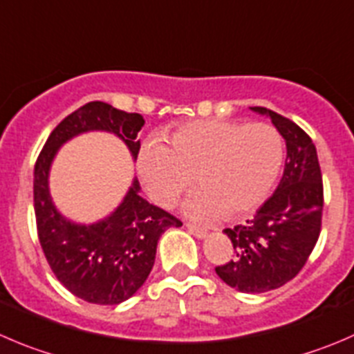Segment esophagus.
I'll use <instances>...</instances> for the list:
<instances>
[{
	"label": "esophagus",
	"mask_w": 354,
	"mask_h": 354,
	"mask_svg": "<svg viewBox=\"0 0 354 354\" xmlns=\"http://www.w3.org/2000/svg\"><path fill=\"white\" fill-rule=\"evenodd\" d=\"M187 230L192 233V235L197 236V239H205V236H207V230L198 228V226L195 225H187Z\"/></svg>",
	"instance_id": "obj_1"
}]
</instances>
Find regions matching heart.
Instances as JSON below:
<instances>
[{
	"mask_svg": "<svg viewBox=\"0 0 354 354\" xmlns=\"http://www.w3.org/2000/svg\"><path fill=\"white\" fill-rule=\"evenodd\" d=\"M283 162V142L264 122H187L171 133L169 147L147 140L138 152V173L150 197L171 207L194 183L198 190L185 202L197 219L239 218L264 202Z\"/></svg>",
	"mask_w": 354,
	"mask_h": 354,
	"instance_id": "b5f03b06",
	"label": "heart"
}]
</instances>
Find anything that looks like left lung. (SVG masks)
Instances as JSON below:
<instances>
[{"mask_svg": "<svg viewBox=\"0 0 354 354\" xmlns=\"http://www.w3.org/2000/svg\"><path fill=\"white\" fill-rule=\"evenodd\" d=\"M250 111L272 119L286 140L283 176L275 194L245 225L226 228L235 256L216 273L226 286L247 294L279 289L292 280L310 257L322 228L324 185L317 149L290 119L264 107Z\"/></svg>", "mask_w": 354, "mask_h": 354, "instance_id": "left-lung-1", "label": "left lung"}]
</instances>
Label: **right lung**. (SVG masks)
Instances as JSON below:
<instances>
[{"instance_id":"obj_1","label":"right lung","mask_w":354,"mask_h":354,"mask_svg":"<svg viewBox=\"0 0 354 354\" xmlns=\"http://www.w3.org/2000/svg\"><path fill=\"white\" fill-rule=\"evenodd\" d=\"M143 124L140 114L90 102L51 131L34 167V211L43 252L58 282L88 303L119 304L129 299L152 272L160 235L171 226H181V221L145 201L136 178L111 214L90 225L72 221L51 198V164L60 147L90 131L115 135L136 160V136Z\"/></svg>"}]
</instances>
